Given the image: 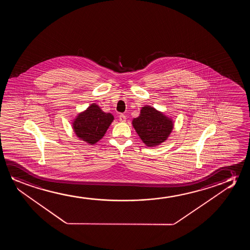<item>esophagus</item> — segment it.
<instances>
[{
    "instance_id": "esophagus-1",
    "label": "esophagus",
    "mask_w": 250,
    "mask_h": 250,
    "mask_svg": "<svg viewBox=\"0 0 250 250\" xmlns=\"http://www.w3.org/2000/svg\"><path fill=\"white\" fill-rule=\"evenodd\" d=\"M119 118H120V121H121V122H125L126 121V116L125 114L121 113Z\"/></svg>"
}]
</instances>
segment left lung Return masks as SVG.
<instances>
[{
    "mask_svg": "<svg viewBox=\"0 0 250 250\" xmlns=\"http://www.w3.org/2000/svg\"><path fill=\"white\" fill-rule=\"evenodd\" d=\"M132 125L147 147L162 144L173 129L172 120L150 106H143L139 117L132 120Z\"/></svg>",
    "mask_w": 250,
    "mask_h": 250,
    "instance_id": "1",
    "label": "left lung"
}]
</instances>
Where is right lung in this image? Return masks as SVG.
Here are the masks:
<instances>
[{
	"instance_id": "obj_1",
	"label": "right lung",
	"mask_w": 250,
	"mask_h": 250,
	"mask_svg": "<svg viewBox=\"0 0 250 250\" xmlns=\"http://www.w3.org/2000/svg\"><path fill=\"white\" fill-rule=\"evenodd\" d=\"M113 116L110 113H104L95 103L79 113L72 127L77 137L89 144H95L103 138L113 122Z\"/></svg>"
}]
</instances>
